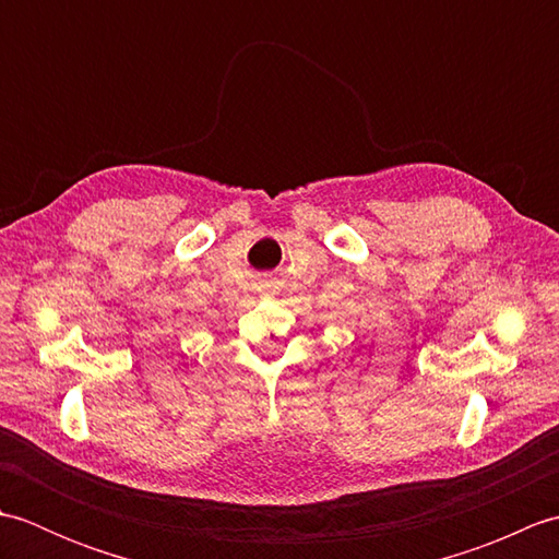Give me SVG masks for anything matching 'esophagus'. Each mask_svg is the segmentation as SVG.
Masks as SVG:
<instances>
[{
  "label": "esophagus",
  "instance_id": "esophagus-1",
  "mask_svg": "<svg viewBox=\"0 0 559 559\" xmlns=\"http://www.w3.org/2000/svg\"><path fill=\"white\" fill-rule=\"evenodd\" d=\"M264 295H271V290H264Z\"/></svg>",
  "mask_w": 559,
  "mask_h": 559
}]
</instances>
